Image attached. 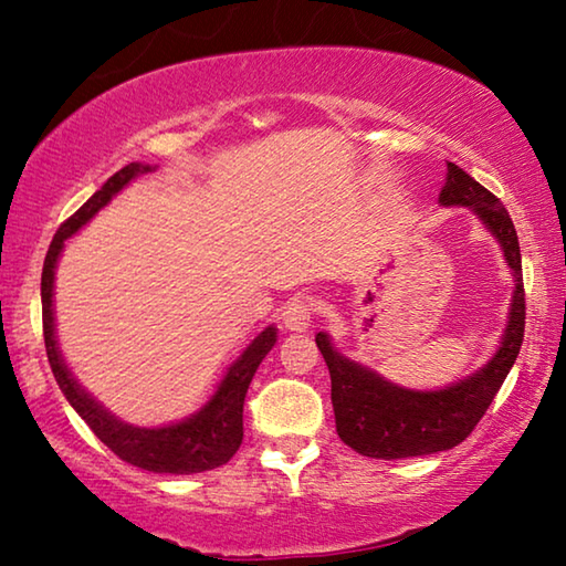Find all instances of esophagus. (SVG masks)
Instances as JSON below:
<instances>
[{
	"mask_svg": "<svg viewBox=\"0 0 566 566\" xmlns=\"http://www.w3.org/2000/svg\"><path fill=\"white\" fill-rule=\"evenodd\" d=\"M282 324L290 332H306L312 327V304L310 300H292L284 306Z\"/></svg>",
	"mask_w": 566,
	"mask_h": 566,
	"instance_id": "esophagus-1",
	"label": "esophagus"
}]
</instances>
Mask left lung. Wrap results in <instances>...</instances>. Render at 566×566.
Wrapping results in <instances>:
<instances>
[{
  "label": "left lung",
  "mask_w": 566,
  "mask_h": 566,
  "mask_svg": "<svg viewBox=\"0 0 566 566\" xmlns=\"http://www.w3.org/2000/svg\"><path fill=\"white\" fill-rule=\"evenodd\" d=\"M439 205L467 207L500 242L514 280L510 317H506L500 347L490 361L464 379L439 389L395 385L367 364L344 357L327 332L317 334V347L332 377L337 434L354 452L371 459L424 457L447 452L464 442L510 375L524 339L522 254L510 212L492 191H486L452 161H447V179L439 191Z\"/></svg>",
  "instance_id": "1"
}]
</instances>
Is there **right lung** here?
I'll use <instances>...</instances> for the list:
<instances>
[{"label":"right lung","instance_id":"add662e5","mask_svg":"<svg viewBox=\"0 0 566 566\" xmlns=\"http://www.w3.org/2000/svg\"><path fill=\"white\" fill-rule=\"evenodd\" d=\"M155 169V165H142V161H132V165L119 169L117 175L104 181L102 189L94 191L87 202L76 209V212L60 227V232L54 234L42 270L44 347L56 385L64 391L66 401H70L76 415L87 421L92 432L97 434L114 454L134 467L147 469V472L197 474L227 464L229 459L237 454L239 444H242L244 397L256 367H260L262 359L276 344L274 324L256 334V337L242 349V354L229 364L222 379L217 381L212 395H209V399L195 411V415L159 427L129 424V421L114 417L107 407H102L99 401L76 381L72 369L66 367L60 349V339H56L54 274L56 264H60V256L64 252V242L80 232L102 207H107L132 179Z\"/></svg>","mask_w":566,"mask_h":566}]
</instances>
